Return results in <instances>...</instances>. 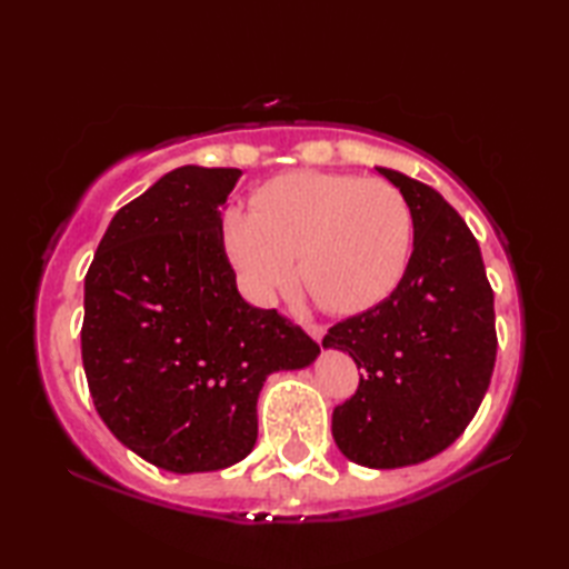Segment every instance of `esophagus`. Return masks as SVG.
Returning a JSON list of instances; mask_svg holds the SVG:
<instances>
[{"mask_svg": "<svg viewBox=\"0 0 569 569\" xmlns=\"http://www.w3.org/2000/svg\"><path fill=\"white\" fill-rule=\"evenodd\" d=\"M306 332H308L318 345L322 342V337H325V328H322V325H306Z\"/></svg>", "mask_w": 569, "mask_h": 569, "instance_id": "34e87169", "label": "esophagus"}]
</instances>
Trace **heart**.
Wrapping results in <instances>:
<instances>
[{"label":"heart","instance_id":"obj_1","mask_svg":"<svg viewBox=\"0 0 569 569\" xmlns=\"http://www.w3.org/2000/svg\"><path fill=\"white\" fill-rule=\"evenodd\" d=\"M413 220L386 180L298 171L253 192V212H222L241 291L266 306L300 278L325 308L352 316L389 296L410 257Z\"/></svg>","mask_w":569,"mask_h":569}]
</instances>
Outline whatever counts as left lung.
I'll return each instance as SVG.
<instances>
[{
  "mask_svg": "<svg viewBox=\"0 0 569 569\" xmlns=\"http://www.w3.org/2000/svg\"><path fill=\"white\" fill-rule=\"evenodd\" d=\"M401 190L413 253L389 298L322 340L355 359L359 389L332 410V438L369 469L420 465L447 450L485 398L493 361V293L477 239L438 190L377 168Z\"/></svg>",
  "mask_w": 569,
  "mask_h": 569,
  "instance_id": "8db88e82",
  "label": "left lung"
}]
</instances>
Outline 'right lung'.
I'll list each match as a JSON object with an SVG mask.
<instances>
[{
	"instance_id": "obj_1",
	"label": "right lung",
	"mask_w": 569,
	"mask_h": 569,
	"mask_svg": "<svg viewBox=\"0 0 569 569\" xmlns=\"http://www.w3.org/2000/svg\"><path fill=\"white\" fill-rule=\"evenodd\" d=\"M239 168L180 166L119 210L84 276L82 367L114 438L176 475L227 469L257 442L273 371L320 347L249 306L222 244Z\"/></svg>"
}]
</instances>
